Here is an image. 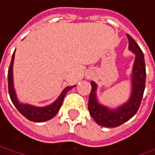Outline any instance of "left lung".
<instances>
[{"label":"left lung","instance_id":"1","mask_svg":"<svg viewBox=\"0 0 155 155\" xmlns=\"http://www.w3.org/2000/svg\"><path fill=\"white\" fill-rule=\"evenodd\" d=\"M129 41V50L135 53L132 68V94L129 100L117 109H110L100 104L96 98L97 85L91 81V92L88 99V111L94 120L101 126L117 127L125 123L136 114L140 106L146 87V65L143 51L136 41L126 34Z\"/></svg>","mask_w":155,"mask_h":155}]
</instances>
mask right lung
I'll return each mask as SVG.
<instances>
[{
	"instance_id": "obj_1",
	"label": "right lung",
	"mask_w": 155,
	"mask_h": 155,
	"mask_svg": "<svg viewBox=\"0 0 155 155\" xmlns=\"http://www.w3.org/2000/svg\"><path fill=\"white\" fill-rule=\"evenodd\" d=\"M15 59V51L12 55L11 62L9 65V68L8 72V93L10 99L15 106V108L18 110V111L25 117L27 119L33 121V122H45L47 120H50L56 114L59 112V109L62 105L64 97L66 94L68 92L70 89H72L74 86L68 87H66L61 94L59 95L58 99H56L55 102H53L50 105L45 106V107H36L31 104H24L18 102L17 97L15 95V91L14 88V83H13V63Z\"/></svg>"
}]
</instances>
